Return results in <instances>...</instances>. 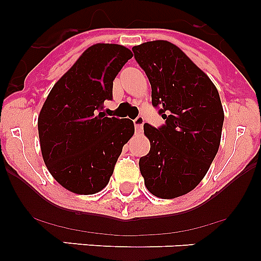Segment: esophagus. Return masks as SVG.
Wrapping results in <instances>:
<instances>
[{
	"label": "esophagus",
	"mask_w": 261,
	"mask_h": 261,
	"mask_svg": "<svg viewBox=\"0 0 261 261\" xmlns=\"http://www.w3.org/2000/svg\"><path fill=\"white\" fill-rule=\"evenodd\" d=\"M133 123H135L136 132L141 133L142 129H144V123H145L144 116H137L135 120H133Z\"/></svg>",
	"instance_id": "obj_1"
}]
</instances>
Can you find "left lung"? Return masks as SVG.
<instances>
[{"mask_svg": "<svg viewBox=\"0 0 261 261\" xmlns=\"http://www.w3.org/2000/svg\"><path fill=\"white\" fill-rule=\"evenodd\" d=\"M151 85V105L165 124H145L150 151L140 158L149 192L174 199L192 191L208 172L223 125L220 94L186 53L166 40L132 48Z\"/></svg>", "mask_w": 261, "mask_h": 261, "instance_id": "obj_1", "label": "left lung"}]
</instances>
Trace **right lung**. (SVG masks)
I'll return each instance as SVG.
<instances>
[{"instance_id": "1", "label": "right lung", "mask_w": 261, "mask_h": 261, "mask_svg": "<svg viewBox=\"0 0 261 261\" xmlns=\"http://www.w3.org/2000/svg\"><path fill=\"white\" fill-rule=\"evenodd\" d=\"M132 52L119 44L87 48L45 99L38 119L43 159L64 188L93 195L110 181L123 146L135 133L129 119L108 117L114 80Z\"/></svg>"}]
</instances>
